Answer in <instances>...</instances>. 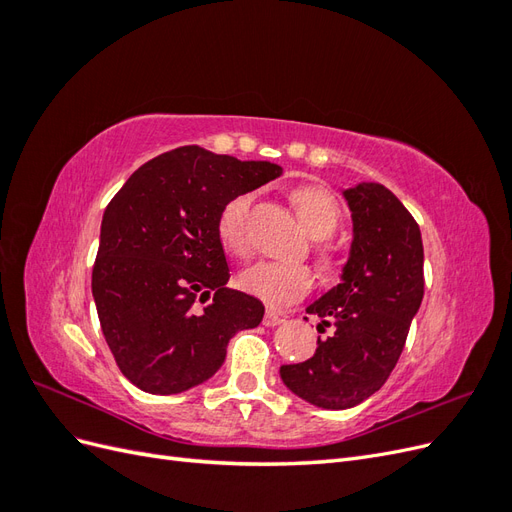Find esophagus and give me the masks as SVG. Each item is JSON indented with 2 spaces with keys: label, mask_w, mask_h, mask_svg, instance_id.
<instances>
[{
  "label": "esophagus",
  "mask_w": 512,
  "mask_h": 512,
  "mask_svg": "<svg viewBox=\"0 0 512 512\" xmlns=\"http://www.w3.org/2000/svg\"><path fill=\"white\" fill-rule=\"evenodd\" d=\"M284 318H282V314H277V312H269L265 314V318H262V324H265V327H277V324H280Z\"/></svg>",
  "instance_id": "34e87169"
}]
</instances>
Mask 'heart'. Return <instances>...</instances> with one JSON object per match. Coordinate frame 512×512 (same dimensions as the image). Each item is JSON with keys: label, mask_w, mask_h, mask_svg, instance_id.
<instances>
[{"label": "heart", "mask_w": 512, "mask_h": 512, "mask_svg": "<svg viewBox=\"0 0 512 512\" xmlns=\"http://www.w3.org/2000/svg\"><path fill=\"white\" fill-rule=\"evenodd\" d=\"M254 194L243 192L232 196L222 207L218 218V237L224 250L237 258H247L252 252L247 237V218H250ZM294 209L301 222L316 239H327L342 222V209L335 196L320 185H305L292 194ZM239 286L252 297L273 309H284L301 301L314 286V271L301 262H258L239 275Z\"/></svg>", "instance_id": "heart-1"}]
</instances>
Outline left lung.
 Here are the masks:
<instances>
[{"instance_id": "1", "label": "left lung", "mask_w": 512, "mask_h": 512, "mask_svg": "<svg viewBox=\"0 0 512 512\" xmlns=\"http://www.w3.org/2000/svg\"><path fill=\"white\" fill-rule=\"evenodd\" d=\"M352 213V243L333 286L307 305L320 318L314 356L282 365L288 389L307 404L346 410L382 389L404 350L410 322L423 301L421 228L382 183L342 190Z\"/></svg>"}]
</instances>
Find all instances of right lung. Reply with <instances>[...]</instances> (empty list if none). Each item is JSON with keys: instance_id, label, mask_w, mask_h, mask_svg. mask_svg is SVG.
Masks as SVG:
<instances>
[{"instance_id": "1", "label": "right lung", "mask_w": 512, "mask_h": 512, "mask_svg": "<svg viewBox=\"0 0 512 512\" xmlns=\"http://www.w3.org/2000/svg\"><path fill=\"white\" fill-rule=\"evenodd\" d=\"M280 175L277 164L190 145L143 164L108 203L91 292L121 374L141 391L203 384L222 367L230 337L260 324L265 305L226 286L218 218L232 196Z\"/></svg>"}]
</instances>
